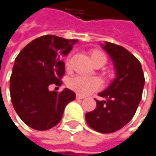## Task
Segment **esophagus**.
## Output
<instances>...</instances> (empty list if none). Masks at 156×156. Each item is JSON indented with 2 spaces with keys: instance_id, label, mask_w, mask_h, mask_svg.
I'll list each match as a JSON object with an SVG mask.
<instances>
[{
  "instance_id": "34e87169",
  "label": "esophagus",
  "mask_w": 156,
  "mask_h": 156,
  "mask_svg": "<svg viewBox=\"0 0 156 156\" xmlns=\"http://www.w3.org/2000/svg\"><path fill=\"white\" fill-rule=\"evenodd\" d=\"M84 98H85V97H83V96H81V95H77V96H76V98H77V99H83Z\"/></svg>"
}]
</instances>
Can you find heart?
I'll use <instances>...</instances> for the list:
<instances>
[{"label": "heart", "mask_w": 156, "mask_h": 156, "mask_svg": "<svg viewBox=\"0 0 156 156\" xmlns=\"http://www.w3.org/2000/svg\"><path fill=\"white\" fill-rule=\"evenodd\" d=\"M98 59H106V56L99 52L94 51L91 54V60L94 63L96 60ZM67 65H69V59L67 60ZM69 87L77 92L78 95L81 96H87L101 87V81L100 79L94 77H87V76H75L71 78L69 81Z\"/></svg>", "instance_id": "obj_1"}]
</instances>
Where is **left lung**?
Returning <instances> with one entry per match:
<instances>
[{
  "label": "left lung",
  "mask_w": 156,
  "mask_h": 156,
  "mask_svg": "<svg viewBox=\"0 0 156 156\" xmlns=\"http://www.w3.org/2000/svg\"><path fill=\"white\" fill-rule=\"evenodd\" d=\"M101 47L113 61L115 78L98 94L105 100H96L97 107L86 114V121L92 129L108 134L121 129L135 115L144 77L139 60L126 48L107 41Z\"/></svg>",
  "instance_id": "obj_1"
}]
</instances>
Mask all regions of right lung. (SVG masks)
<instances>
[{
    "mask_svg": "<svg viewBox=\"0 0 156 156\" xmlns=\"http://www.w3.org/2000/svg\"><path fill=\"white\" fill-rule=\"evenodd\" d=\"M77 42L46 35L30 42L17 56L10 79L11 98L16 113L30 127L43 131L57 126L66 106L76 98L69 88L58 93L48 87L61 86L65 74L62 57Z\"/></svg>",
    "mask_w": 156,
    "mask_h": 156,
    "instance_id": "add662e5",
    "label": "right lung"
}]
</instances>
